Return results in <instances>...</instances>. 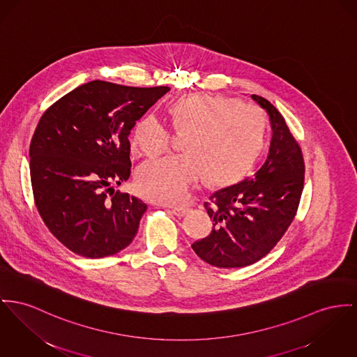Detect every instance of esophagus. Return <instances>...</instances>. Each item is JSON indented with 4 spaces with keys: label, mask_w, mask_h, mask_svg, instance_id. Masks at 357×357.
<instances>
[{
    "label": "esophagus",
    "mask_w": 357,
    "mask_h": 357,
    "mask_svg": "<svg viewBox=\"0 0 357 357\" xmlns=\"http://www.w3.org/2000/svg\"><path fill=\"white\" fill-rule=\"evenodd\" d=\"M188 211H190L188 206H181V207H173L172 208V214H174L176 216H178V218L184 216Z\"/></svg>",
    "instance_id": "obj_1"
}]
</instances>
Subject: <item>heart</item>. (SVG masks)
Returning a JSON list of instances; mask_svg holds the SVG:
<instances>
[{"label":"heart","instance_id":"b5f03b06","mask_svg":"<svg viewBox=\"0 0 357 357\" xmlns=\"http://www.w3.org/2000/svg\"><path fill=\"white\" fill-rule=\"evenodd\" d=\"M170 115L174 131L187 135L185 154L147 161L135 177L138 190L157 203L183 202L204 176L214 185L236 183L255 164L265 142L264 112L231 97H181L172 104ZM170 142V130L155 115L143 116L132 130V149L141 155L162 154Z\"/></svg>","mask_w":357,"mask_h":357}]
</instances>
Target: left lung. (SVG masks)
Returning <instances> with one entry per match:
<instances>
[{
  "label": "left lung",
  "mask_w": 357,
  "mask_h": 357,
  "mask_svg": "<svg viewBox=\"0 0 357 357\" xmlns=\"http://www.w3.org/2000/svg\"><path fill=\"white\" fill-rule=\"evenodd\" d=\"M252 98L271 119L268 157L253 176L210 196L204 206L213 231L192 243L202 260L218 268H242L266 256L292 223L305 184L302 150L284 118L261 96Z\"/></svg>",
  "instance_id": "left-lung-1"
}]
</instances>
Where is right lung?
<instances>
[{"mask_svg":"<svg viewBox=\"0 0 357 357\" xmlns=\"http://www.w3.org/2000/svg\"><path fill=\"white\" fill-rule=\"evenodd\" d=\"M169 91L96 79L39 120L29 146L35 203L52 236L75 255L114 256L137 236L147 206L112 184L131 173L130 131Z\"/></svg>","mask_w":357,"mask_h":357,"instance_id":"right-lung-1","label":"right lung"}]
</instances>
